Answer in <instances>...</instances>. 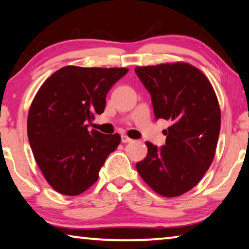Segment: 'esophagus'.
Wrapping results in <instances>:
<instances>
[{
	"label": "esophagus",
	"instance_id": "obj_1",
	"mask_svg": "<svg viewBox=\"0 0 249 249\" xmlns=\"http://www.w3.org/2000/svg\"><path fill=\"white\" fill-rule=\"evenodd\" d=\"M121 141L124 143H127V142H131L132 139H130V138L127 136H121Z\"/></svg>",
	"mask_w": 249,
	"mask_h": 249
}]
</instances>
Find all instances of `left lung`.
<instances>
[{"label": "left lung", "instance_id": "8db88e82", "mask_svg": "<svg viewBox=\"0 0 249 249\" xmlns=\"http://www.w3.org/2000/svg\"><path fill=\"white\" fill-rule=\"evenodd\" d=\"M138 78L151 95L156 119L170 122L166 144L147 141V157L136 164L157 194L177 197L194 188L208 170L220 131V108L212 83L185 62L137 67Z\"/></svg>", "mask_w": 249, "mask_h": 249}]
</instances>
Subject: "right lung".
<instances>
[{
	"label": "right lung",
	"mask_w": 249,
	"mask_h": 249,
	"mask_svg": "<svg viewBox=\"0 0 249 249\" xmlns=\"http://www.w3.org/2000/svg\"><path fill=\"white\" fill-rule=\"evenodd\" d=\"M124 68L64 67L45 80L30 107L29 142L37 166L53 189L76 196L98 180L118 133L103 135L88 122L106 108V97Z\"/></svg>",
	"instance_id": "right-lung-1"
}]
</instances>
